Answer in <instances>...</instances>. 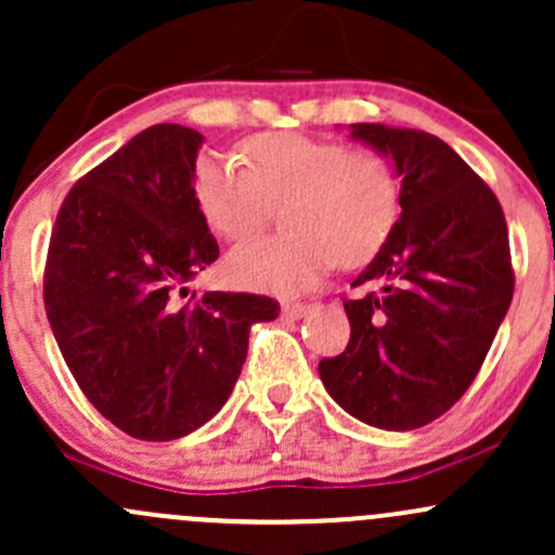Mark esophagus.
Returning a JSON list of instances; mask_svg holds the SVG:
<instances>
[{"label":"esophagus","mask_w":555,"mask_h":555,"mask_svg":"<svg viewBox=\"0 0 555 555\" xmlns=\"http://www.w3.org/2000/svg\"><path fill=\"white\" fill-rule=\"evenodd\" d=\"M309 309L307 301H283V314L285 318H301Z\"/></svg>","instance_id":"1"}]
</instances>
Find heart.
Wrapping results in <instances>:
<instances>
[{"instance_id": "1", "label": "heart", "mask_w": 555, "mask_h": 555, "mask_svg": "<svg viewBox=\"0 0 555 555\" xmlns=\"http://www.w3.org/2000/svg\"><path fill=\"white\" fill-rule=\"evenodd\" d=\"M241 158L204 153L193 166V198L224 241L251 237L283 204V232L230 254V278L246 288L296 294L336 261H367L397 228L402 184L391 158L375 147L278 132L243 142Z\"/></svg>"}]
</instances>
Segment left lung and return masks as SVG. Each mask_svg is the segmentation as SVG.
<instances>
[{
	"label": "left lung",
	"instance_id": "left-lung-1",
	"mask_svg": "<svg viewBox=\"0 0 555 555\" xmlns=\"http://www.w3.org/2000/svg\"><path fill=\"white\" fill-rule=\"evenodd\" d=\"M351 137L386 153L402 182L389 241L344 299L347 349L320 360L327 395L386 431L437 421L479 373L514 299L508 228L487 182L439 137L351 124Z\"/></svg>",
	"mask_w": 555,
	"mask_h": 555
}]
</instances>
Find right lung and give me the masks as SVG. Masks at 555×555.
Listing matches in <instances>:
<instances>
[{
	"mask_svg": "<svg viewBox=\"0 0 555 555\" xmlns=\"http://www.w3.org/2000/svg\"><path fill=\"white\" fill-rule=\"evenodd\" d=\"M201 137L156 124L65 195L44 264V309L68 371L113 426L169 442L222 410L248 331L270 296L206 291L190 278L219 246L193 198Z\"/></svg>",
	"mask_w": 555,
	"mask_h": 555,
	"instance_id": "right-lung-1",
	"label": "right lung"
}]
</instances>
